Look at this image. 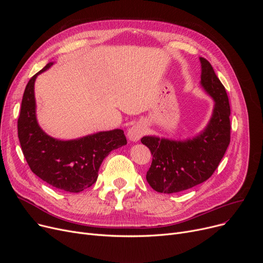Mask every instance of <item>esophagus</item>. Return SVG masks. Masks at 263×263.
Instances as JSON below:
<instances>
[{
	"label": "esophagus",
	"instance_id": "obj_1",
	"mask_svg": "<svg viewBox=\"0 0 263 263\" xmlns=\"http://www.w3.org/2000/svg\"><path fill=\"white\" fill-rule=\"evenodd\" d=\"M145 127L141 123H135L128 130V137L132 142L139 141L141 137L145 134Z\"/></svg>",
	"mask_w": 263,
	"mask_h": 263
}]
</instances>
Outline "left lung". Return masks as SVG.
Wrapping results in <instances>:
<instances>
[{"instance_id": "8db88e82", "label": "left lung", "mask_w": 263, "mask_h": 263, "mask_svg": "<svg viewBox=\"0 0 263 263\" xmlns=\"http://www.w3.org/2000/svg\"><path fill=\"white\" fill-rule=\"evenodd\" d=\"M203 89L215 104L209 123L197 136L185 141L144 136L141 142L153 155L147 172L149 185L159 193H178L204 182L213 175L230 143V105L224 85L211 64L200 58Z\"/></svg>"}]
</instances>
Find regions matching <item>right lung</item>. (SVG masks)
<instances>
[{
	"label": "right lung",
	"instance_id": "right-lung-1",
	"mask_svg": "<svg viewBox=\"0 0 263 263\" xmlns=\"http://www.w3.org/2000/svg\"><path fill=\"white\" fill-rule=\"evenodd\" d=\"M52 65L47 64L27 83L18 118V137L23 156L36 176L57 189L79 193L97 181L104 158L126 145L127 139L120 129L71 141L53 139L44 132L36 119L34 84L37 76Z\"/></svg>",
	"mask_w": 263,
	"mask_h": 263
}]
</instances>
